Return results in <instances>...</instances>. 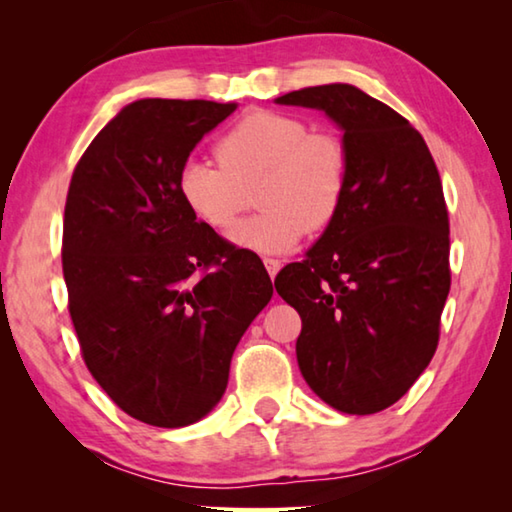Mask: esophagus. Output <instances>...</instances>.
Segmentation results:
<instances>
[{
	"label": "esophagus",
	"instance_id": "obj_1",
	"mask_svg": "<svg viewBox=\"0 0 512 512\" xmlns=\"http://www.w3.org/2000/svg\"><path fill=\"white\" fill-rule=\"evenodd\" d=\"M264 266H266L268 275L275 277L277 271H280V268H282V262H280V259H273V257H264Z\"/></svg>",
	"mask_w": 512,
	"mask_h": 512
}]
</instances>
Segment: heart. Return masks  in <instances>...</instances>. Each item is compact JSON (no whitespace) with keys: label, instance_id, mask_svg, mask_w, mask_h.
<instances>
[{"label":"heart","instance_id":"heart-1","mask_svg":"<svg viewBox=\"0 0 512 512\" xmlns=\"http://www.w3.org/2000/svg\"><path fill=\"white\" fill-rule=\"evenodd\" d=\"M216 161L189 158L178 171V194L207 228L235 225L257 187L262 214L239 223L230 241L255 253H287L341 214L350 185V151L339 135L309 131L302 117L248 110L214 144Z\"/></svg>","mask_w":512,"mask_h":512}]
</instances>
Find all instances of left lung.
<instances>
[{
	"label": "left lung",
	"mask_w": 512,
	"mask_h": 512,
	"mask_svg": "<svg viewBox=\"0 0 512 512\" xmlns=\"http://www.w3.org/2000/svg\"><path fill=\"white\" fill-rule=\"evenodd\" d=\"M325 110L350 151L343 210L275 289L302 318V377L341 413L395 404L429 366L452 271L449 216L427 142L386 103L348 83L277 97Z\"/></svg>",
	"instance_id": "1"
}]
</instances>
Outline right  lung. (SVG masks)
<instances>
[{
	"label": "right lung",
	"instance_id": "add662e5",
	"mask_svg": "<svg viewBox=\"0 0 512 512\" xmlns=\"http://www.w3.org/2000/svg\"><path fill=\"white\" fill-rule=\"evenodd\" d=\"M235 108L135 101L69 183L63 275L83 361L121 411L153 427L214 409L232 352L273 296L262 259L196 221L178 194L189 153Z\"/></svg>",
	"mask_w": 512,
	"mask_h": 512
}]
</instances>
